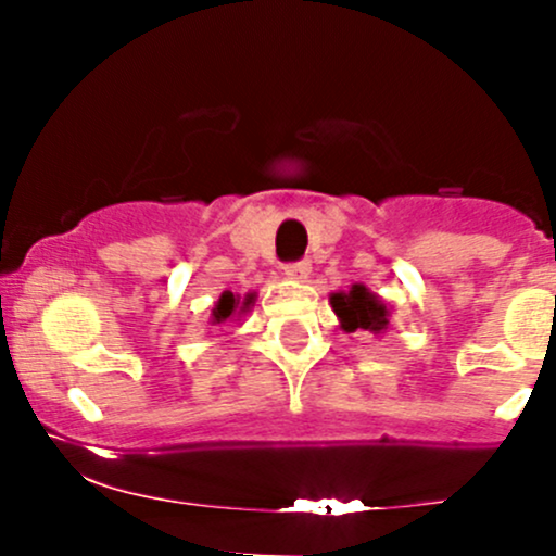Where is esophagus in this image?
Here are the masks:
<instances>
[{
	"mask_svg": "<svg viewBox=\"0 0 556 556\" xmlns=\"http://www.w3.org/2000/svg\"><path fill=\"white\" fill-rule=\"evenodd\" d=\"M309 271H312V263L309 261L288 263V266H285V277L295 279V282H304V279L309 277Z\"/></svg>",
	"mask_w": 556,
	"mask_h": 556,
	"instance_id": "1",
	"label": "esophagus"
}]
</instances>
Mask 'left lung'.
<instances>
[{"mask_svg": "<svg viewBox=\"0 0 556 556\" xmlns=\"http://www.w3.org/2000/svg\"><path fill=\"white\" fill-rule=\"evenodd\" d=\"M330 306L344 333H371L382 336L390 328L392 309L366 285L355 282L350 290L330 293Z\"/></svg>", "mask_w": 556, "mask_h": 556, "instance_id": "left-lung-1", "label": "left lung"}]
</instances>
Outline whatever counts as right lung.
Segmentation results:
<instances>
[{
    "mask_svg": "<svg viewBox=\"0 0 556 556\" xmlns=\"http://www.w3.org/2000/svg\"><path fill=\"white\" fill-rule=\"evenodd\" d=\"M255 299H257L255 293L237 295V293H231V290H223L220 299H217L215 306H212L210 323L226 325V323H233V319H242L244 314L255 306Z\"/></svg>",
    "mask_w": 556,
    "mask_h": 556,
    "instance_id": "obj_1",
    "label": "right lung"
}]
</instances>
